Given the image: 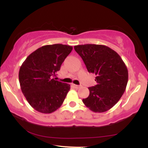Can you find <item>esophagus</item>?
<instances>
[{"instance_id": "34e87169", "label": "esophagus", "mask_w": 148, "mask_h": 148, "mask_svg": "<svg viewBox=\"0 0 148 148\" xmlns=\"http://www.w3.org/2000/svg\"><path fill=\"white\" fill-rule=\"evenodd\" d=\"M73 86H74V87L75 88H76V89H79V88L81 87V86H77V85H75V84L73 85Z\"/></svg>"}]
</instances>
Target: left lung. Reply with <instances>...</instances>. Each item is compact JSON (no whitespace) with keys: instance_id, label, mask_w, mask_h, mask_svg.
<instances>
[{"instance_id":"left-lung-1","label":"left lung","mask_w":148,"mask_h":148,"mask_svg":"<svg viewBox=\"0 0 148 148\" xmlns=\"http://www.w3.org/2000/svg\"><path fill=\"white\" fill-rule=\"evenodd\" d=\"M88 72L96 75L95 86L83 102L95 113H103L115 106L126 90L128 70L121 57L109 47L87 44L74 46Z\"/></svg>"}]
</instances>
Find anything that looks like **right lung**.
<instances>
[{
	"label": "right lung",
	"instance_id": "right-lung-1",
	"mask_svg": "<svg viewBox=\"0 0 148 148\" xmlns=\"http://www.w3.org/2000/svg\"><path fill=\"white\" fill-rule=\"evenodd\" d=\"M72 46L56 44L37 49L26 58L18 72L21 89L28 102L42 113H51L63 103L70 85L53 79Z\"/></svg>",
	"mask_w": 148,
	"mask_h": 148
}]
</instances>
